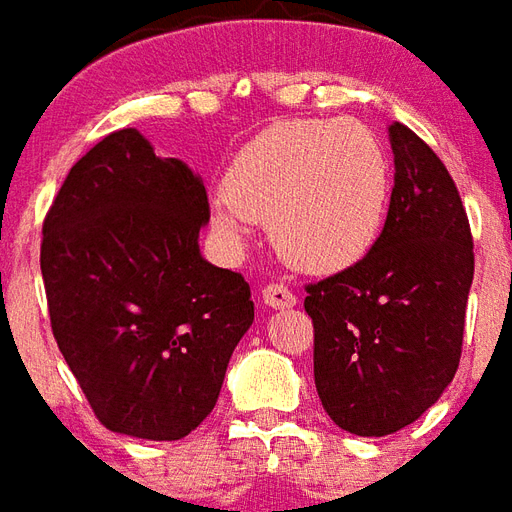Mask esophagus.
I'll return each mask as SVG.
<instances>
[{
  "instance_id": "obj_1",
  "label": "esophagus",
  "mask_w": 512,
  "mask_h": 512,
  "mask_svg": "<svg viewBox=\"0 0 512 512\" xmlns=\"http://www.w3.org/2000/svg\"><path fill=\"white\" fill-rule=\"evenodd\" d=\"M263 301L271 309H293L295 306V295L290 287L285 285H268L263 287Z\"/></svg>"
}]
</instances>
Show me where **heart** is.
Returning <instances> with one entry per match:
<instances>
[{
  "label": "heart",
  "mask_w": 512,
  "mask_h": 512,
  "mask_svg": "<svg viewBox=\"0 0 512 512\" xmlns=\"http://www.w3.org/2000/svg\"><path fill=\"white\" fill-rule=\"evenodd\" d=\"M391 206V165L358 121H279L238 149L211 195V225L241 246L271 227L287 263L336 274L372 252Z\"/></svg>",
  "instance_id": "obj_1"
}]
</instances>
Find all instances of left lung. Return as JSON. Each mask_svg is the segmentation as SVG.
<instances>
[{
	"instance_id": "left-lung-1",
	"label": "left lung",
	"mask_w": 512,
	"mask_h": 512,
	"mask_svg": "<svg viewBox=\"0 0 512 512\" xmlns=\"http://www.w3.org/2000/svg\"><path fill=\"white\" fill-rule=\"evenodd\" d=\"M388 138L396 173L377 244L306 287L304 301L320 401L358 437L410 426L453 382L475 274L467 211L448 168L399 121Z\"/></svg>"
}]
</instances>
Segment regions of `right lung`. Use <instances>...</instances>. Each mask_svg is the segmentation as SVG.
I'll return each instance as SVG.
<instances>
[{
    "label": "right lung",
    "instance_id": "1",
    "mask_svg": "<svg viewBox=\"0 0 512 512\" xmlns=\"http://www.w3.org/2000/svg\"><path fill=\"white\" fill-rule=\"evenodd\" d=\"M203 179L135 127L75 162L43 225L54 339L105 429L187 437L255 320L244 276L200 255Z\"/></svg>",
    "mask_w": 512,
    "mask_h": 512
}]
</instances>
